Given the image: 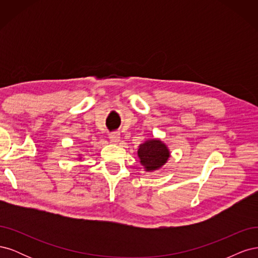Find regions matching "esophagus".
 Returning <instances> with one entry per match:
<instances>
[{
    "label": "esophagus",
    "instance_id": "1",
    "mask_svg": "<svg viewBox=\"0 0 258 258\" xmlns=\"http://www.w3.org/2000/svg\"><path fill=\"white\" fill-rule=\"evenodd\" d=\"M110 141L111 143H118L119 140H120V135L119 132H112V134H110Z\"/></svg>",
    "mask_w": 258,
    "mask_h": 258
}]
</instances>
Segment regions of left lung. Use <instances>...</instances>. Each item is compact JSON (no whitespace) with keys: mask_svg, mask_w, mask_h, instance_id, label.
I'll return each instance as SVG.
<instances>
[{"mask_svg":"<svg viewBox=\"0 0 258 258\" xmlns=\"http://www.w3.org/2000/svg\"><path fill=\"white\" fill-rule=\"evenodd\" d=\"M138 156L146 171H154L165 165L170 153L159 140H150L139 146Z\"/></svg>","mask_w":258,"mask_h":258,"instance_id":"left-lung-1","label":"left lung"}]
</instances>
